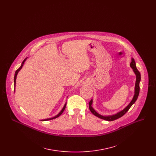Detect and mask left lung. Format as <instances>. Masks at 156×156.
Returning a JSON list of instances; mask_svg holds the SVG:
<instances>
[{"label": "left lung", "mask_w": 156, "mask_h": 156, "mask_svg": "<svg viewBox=\"0 0 156 156\" xmlns=\"http://www.w3.org/2000/svg\"><path fill=\"white\" fill-rule=\"evenodd\" d=\"M130 67L133 68V71L134 72L136 75V84H135V92H134L133 98L131 102L129 104V105L126 108H125L123 111L118 113L117 114L111 115V116H102V115H101L99 113H98L97 112L93 109V108L92 107V99H91L89 102V110L95 116H96L101 118V119H104V120H108V121H112V120H116V119L121 118L122 116H123L126 113V112L129 110V109L132 106V105L134 104V102L136 101V100L138 98V96H139V91H140V80H141V76H140V72L138 71V69L136 68V62H135L134 59L133 58H132V62L130 63Z\"/></svg>", "instance_id": "obj_1"}]
</instances>
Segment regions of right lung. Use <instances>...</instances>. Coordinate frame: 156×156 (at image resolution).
I'll return each mask as SVG.
<instances>
[{
	"label": "right lung",
	"instance_id": "1",
	"mask_svg": "<svg viewBox=\"0 0 156 156\" xmlns=\"http://www.w3.org/2000/svg\"><path fill=\"white\" fill-rule=\"evenodd\" d=\"M27 59V58H25V59L23 60V61L22 62V65H21V66L19 67V68H18L16 71V72H15V76H14V82H15V83H16V76H17V73H18V72L21 69V68H22L23 66V64H24V61H26V59ZM66 104H65V105H64V106L63 107V108H62V109L61 111V112H59V113L57 115V116H54V117H53L52 118H49V119H44V120H52V119H55V118H58V117H59V116L62 113V112H64V109H65V108H66Z\"/></svg>",
	"mask_w": 156,
	"mask_h": 156
}]
</instances>
